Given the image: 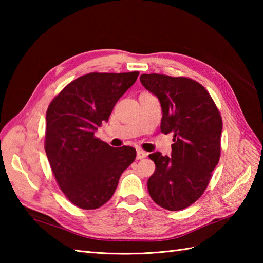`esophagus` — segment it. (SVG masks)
Instances as JSON below:
<instances>
[{
    "mask_svg": "<svg viewBox=\"0 0 263 263\" xmlns=\"http://www.w3.org/2000/svg\"><path fill=\"white\" fill-rule=\"evenodd\" d=\"M147 153L146 152H143V150H141V149H138L137 150V159H143V158H146L147 157Z\"/></svg>",
    "mask_w": 263,
    "mask_h": 263,
    "instance_id": "34e87169",
    "label": "esophagus"
}]
</instances>
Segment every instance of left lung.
<instances>
[{
  "label": "left lung",
  "instance_id": "left-lung-1",
  "mask_svg": "<svg viewBox=\"0 0 263 263\" xmlns=\"http://www.w3.org/2000/svg\"><path fill=\"white\" fill-rule=\"evenodd\" d=\"M140 81L159 100L161 132L174 135L171 156L149 155L156 170L148 191L161 208L182 210L202 195L219 161V110L204 87L189 78L152 73L141 74Z\"/></svg>",
  "mask_w": 263,
  "mask_h": 263
}]
</instances>
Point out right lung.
Returning a JSON list of instances; mask_svg holds the SVG:
<instances>
[{
    "label": "right lung",
    "instance_id": "obj_1",
    "mask_svg": "<svg viewBox=\"0 0 263 263\" xmlns=\"http://www.w3.org/2000/svg\"><path fill=\"white\" fill-rule=\"evenodd\" d=\"M138 76L137 71L82 76L48 106L45 152L61 190L79 208L97 209L107 202L136 159L135 148L110 147L93 135Z\"/></svg>",
    "mask_w": 263,
    "mask_h": 263
}]
</instances>
